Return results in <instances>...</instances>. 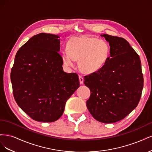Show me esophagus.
<instances>
[{
  "mask_svg": "<svg viewBox=\"0 0 152 152\" xmlns=\"http://www.w3.org/2000/svg\"><path fill=\"white\" fill-rule=\"evenodd\" d=\"M79 82L80 84H84V78L82 76H79Z\"/></svg>",
  "mask_w": 152,
  "mask_h": 152,
  "instance_id": "esophagus-1",
  "label": "esophagus"
}]
</instances>
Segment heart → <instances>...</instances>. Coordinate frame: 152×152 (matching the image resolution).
Here are the masks:
<instances>
[{
	"mask_svg": "<svg viewBox=\"0 0 152 152\" xmlns=\"http://www.w3.org/2000/svg\"><path fill=\"white\" fill-rule=\"evenodd\" d=\"M68 50L61 53L65 65L72 68L79 59V66L82 72L93 73L101 70L108 61L110 47L102 39L87 36L74 37L67 44Z\"/></svg>",
	"mask_w": 152,
	"mask_h": 152,
	"instance_id": "1",
	"label": "heart"
}]
</instances>
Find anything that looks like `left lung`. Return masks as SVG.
I'll return each instance as SVG.
<instances>
[{"label":"left lung","mask_w":152,"mask_h":152,"mask_svg":"<svg viewBox=\"0 0 152 152\" xmlns=\"http://www.w3.org/2000/svg\"><path fill=\"white\" fill-rule=\"evenodd\" d=\"M109 42L110 56L99 71L84 77L91 90L86 105L96 120L109 124L125 118L138 104L143 87L140 57L126 40L101 35Z\"/></svg>","instance_id":"1"}]
</instances>
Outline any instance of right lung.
I'll return each instance as SVG.
<instances>
[{"label":"right lung","instance_id":"1","mask_svg":"<svg viewBox=\"0 0 152 152\" xmlns=\"http://www.w3.org/2000/svg\"><path fill=\"white\" fill-rule=\"evenodd\" d=\"M57 35L32 37L17 52L11 73L14 97L32 119L57 121L66 101L80 86L78 75L63 70Z\"/></svg>","mask_w":152,"mask_h":152}]
</instances>
